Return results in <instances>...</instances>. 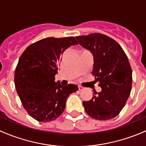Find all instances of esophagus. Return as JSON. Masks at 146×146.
<instances>
[{
  "label": "esophagus",
  "mask_w": 146,
  "mask_h": 146,
  "mask_svg": "<svg viewBox=\"0 0 146 146\" xmlns=\"http://www.w3.org/2000/svg\"><path fill=\"white\" fill-rule=\"evenodd\" d=\"M78 88H79V91H82V90L84 89L83 87L81 86H78Z\"/></svg>",
  "instance_id": "1"
}]
</instances>
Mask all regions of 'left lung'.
<instances>
[{
	"mask_svg": "<svg viewBox=\"0 0 146 146\" xmlns=\"http://www.w3.org/2000/svg\"><path fill=\"white\" fill-rule=\"evenodd\" d=\"M79 44L94 55L92 74L101 87L93 98L83 101L84 110L92 118L109 120L123 109L132 86V70L128 58L116 40L99 33L76 36Z\"/></svg>",
	"mask_w": 146,
	"mask_h": 146,
	"instance_id": "left-lung-1",
	"label": "left lung"
}]
</instances>
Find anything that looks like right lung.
Here are the masks:
<instances>
[{"mask_svg":"<svg viewBox=\"0 0 146 146\" xmlns=\"http://www.w3.org/2000/svg\"><path fill=\"white\" fill-rule=\"evenodd\" d=\"M78 43L74 37L49 38L29 45L19 58L15 72V85L22 104L31 117L48 122L59 117L66 100L77 86H62L55 82L60 56Z\"/></svg>","mask_w":146,"mask_h":146,"instance_id":"1","label":"right lung"}]
</instances>
